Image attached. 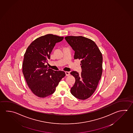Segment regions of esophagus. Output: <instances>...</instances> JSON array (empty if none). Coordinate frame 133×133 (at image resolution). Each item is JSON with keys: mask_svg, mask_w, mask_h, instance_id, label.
<instances>
[{"mask_svg": "<svg viewBox=\"0 0 133 133\" xmlns=\"http://www.w3.org/2000/svg\"><path fill=\"white\" fill-rule=\"evenodd\" d=\"M65 75H66V76H67L70 75V72H65Z\"/></svg>", "mask_w": 133, "mask_h": 133, "instance_id": "obj_1", "label": "esophagus"}]
</instances>
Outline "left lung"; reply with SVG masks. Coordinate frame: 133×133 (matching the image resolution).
<instances>
[{
  "instance_id": "1",
  "label": "left lung",
  "mask_w": 133,
  "mask_h": 133,
  "mask_svg": "<svg viewBox=\"0 0 133 133\" xmlns=\"http://www.w3.org/2000/svg\"><path fill=\"white\" fill-rule=\"evenodd\" d=\"M65 38L75 51V59L81 61L82 68L81 74L76 71L70 72L75 79L71 93L78 99H88L95 91L101 77L102 54L97 44L90 39L82 36H67Z\"/></svg>"
}]
</instances>
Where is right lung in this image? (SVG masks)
<instances>
[{
  "label": "right lung",
  "instance_id": "1",
  "mask_svg": "<svg viewBox=\"0 0 133 133\" xmlns=\"http://www.w3.org/2000/svg\"><path fill=\"white\" fill-rule=\"evenodd\" d=\"M64 37L52 34L41 36L33 41L24 54L22 72L29 89L37 97L44 98L52 94L65 72L48 68L47 60L57 43Z\"/></svg>",
  "mask_w": 133,
  "mask_h": 133
}]
</instances>
